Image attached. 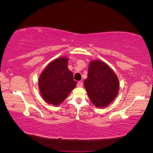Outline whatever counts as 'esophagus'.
<instances>
[{"label":"esophagus","instance_id":"esophagus-1","mask_svg":"<svg viewBox=\"0 0 153 153\" xmlns=\"http://www.w3.org/2000/svg\"><path fill=\"white\" fill-rule=\"evenodd\" d=\"M77 87H82L83 86V82L82 81H79L78 83H77Z\"/></svg>","mask_w":153,"mask_h":153}]
</instances>
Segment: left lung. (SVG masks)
Instances as JSON below:
<instances>
[{
	"instance_id": "1",
	"label": "left lung",
	"mask_w": 153,
	"mask_h": 153,
	"mask_svg": "<svg viewBox=\"0 0 153 153\" xmlns=\"http://www.w3.org/2000/svg\"><path fill=\"white\" fill-rule=\"evenodd\" d=\"M84 85L91 101L99 108L111 103L118 93V77L107 65L100 60L90 62Z\"/></svg>"
}]
</instances>
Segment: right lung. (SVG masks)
<instances>
[{"mask_svg": "<svg viewBox=\"0 0 153 153\" xmlns=\"http://www.w3.org/2000/svg\"><path fill=\"white\" fill-rule=\"evenodd\" d=\"M65 57L54 60L46 67L39 79V89L44 100L54 106L62 103L74 88L76 81L68 68Z\"/></svg>", "mask_w": 153, "mask_h": 153, "instance_id": "1", "label": "right lung"}]
</instances>
